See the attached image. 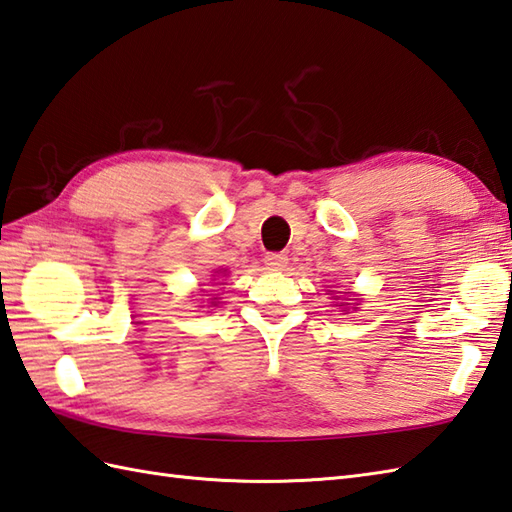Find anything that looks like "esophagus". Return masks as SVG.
<instances>
[{"instance_id":"obj_1","label":"esophagus","mask_w":512,"mask_h":512,"mask_svg":"<svg viewBox=\"0 0 512 512\" xmlns=\"http://www.w3.org/2000/svg\"><path fill=\"white\" fill-rule=\"evenodd\" d=\"M264 264L268 270H283L285 266H288V257L281 253H268L264 257Z\"/></svg>"}]
</instances>
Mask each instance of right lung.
<instances>
[{"mask_svg":"<svg viewBox=\"0 0 512 512\" xmlns=\"http://www.w3.org/2000/svg\"><path fill=\"white\" fill-rule=\"evenodd\" d=\"M224 275H227V272H224V270H222V277H224ZM213 277H216V275H213ZM211 303H216V301H211Z\"/></svg>","mask_w":512,"mask_h":512,"instance_id":"add662e5","label":"right lung"}]
</instances>
